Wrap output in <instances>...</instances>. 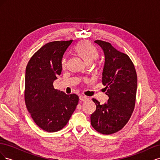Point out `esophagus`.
I'll use <instances>...</instances> for the list:
<instances>
[{
  "mask_svg": "<svg viewBox=\"0 0 160 160\" xmlns=\"http://www.w3.org/2000/svg\"><path fill=\"white\" fill-rule=\"evenodd\" d=\"M79 99L82 101H88L89 100V98H88V97H86V96H83V95H80Z\"/></svg>",
  "mask_w": 160,
  "mask_h": 160,
  "instance_id": "34e87169",
  "label": "esophagus"
}]
</instances>
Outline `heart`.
<instances>
[{
    "label": "heart",
    "mask_w": 160,
    "mask_h": 160,
    "mask_svg": "<svg viewBox=\"0 0 160 160\" xmlns=\"http://www.w3.org/2000/svg\"><path fill=\"white\" fill-rule=\"evenodd\" d=\"M75 52L79 55L86 63H91L98 57V53L95 48L88 41H81L75 47ZM67 59L64 58L62 61V67H65Z\"/></svg>",
    "instance_id": "obj_1"
}]
</instances>
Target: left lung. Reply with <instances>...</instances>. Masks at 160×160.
Wrapping results in <instances>:
<instances>
[{
    "mask_svg": "<svg viewBox=\"0 0 160 160\" xmlns=\"http://www.w3.org/2000/svg\"><path fill=\"white\" fill-rule=\"evenodd\" d=\"M94 42L104 53L102 83L109 99L108 103L101 105L98 100L92 99L96 110L91 115V123L97 132L109 135L122 129L132 116L136 99L138 77L128 55L118 51L108 42Z\"/></svg>",
    "mask_w": 160,
    "mask_h": 160,
    "instance_id": "left-lung-1",
    "label": "left lung"
}]
</instances>
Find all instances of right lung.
I'll return each mask as SVG.
<instances>
[{
	"mask_svg": "<svg viewBox=\"0 0 160 160\" xmlns=\"http://www.w3.org/2000/svg\"><path fill=\"white\" fill-rule=\"evenodd\" d=\"M72 40L52 41L40 48L28 61L25 72V101L35 123L47 132L63 128L76 109L79 97L53 87L62 71V59Z\"/></svg>",
	"mask_w": 160,
	"mask_h": 160,
	"instance_id": "obj_1",
	"label": "right lung"
}]
</instances>
